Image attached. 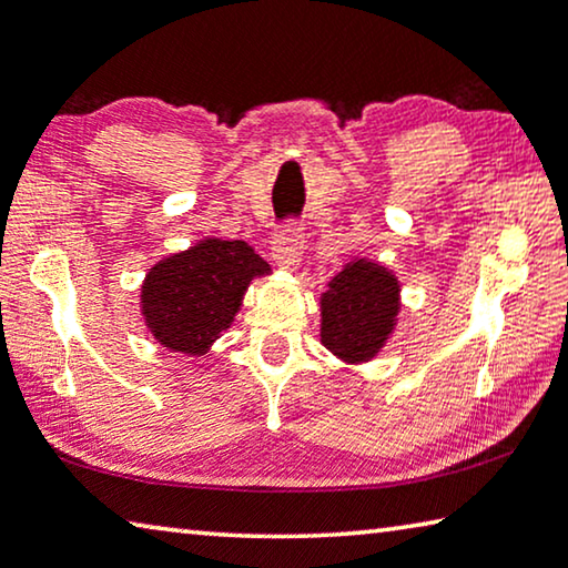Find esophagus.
I'll return each instance as SVG.
<instances>
[{
	"instance_id": "34e87169",
	"label": "esophagus",
	"mask_w": 568,
	"mask_h": 568,
	"mask_svg": "<svg viewBox=\"0 0 568 568\" xmlns=\"http://www.w3.org/2000/svg\"><path fill=\"white\" fill-rule=\"evenodd\" d=\"M303 242H305L303 224L295 220H287L275 237V247H273L275 263L285 270L298 267L301 255H303Z\"/></svg>"
}]
</instances>
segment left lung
<instances>
[{
	"instance_id": "1",
	"label": "left lung",
	"mask_w": 568,
	"mask_h": 568,
	"mask_svg": "<svg viewBox=\"0 0 568 568\" xmlns=\"http://www.w3.org/2000/svg\"><path fill=\"white\" fill-rule=\"evenodd\" d=\"M399 281L392 270L358 257L321 293V344L346 364H364L389 341L399 316Z\"/></svg>"
}]
</instances>
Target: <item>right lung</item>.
<instances>
[{"mask_svg": "<svg viewBox=\"0 0 568 568\" xmlns=\"http://www.w3.org/2000/svg\"><path fill=\"white\" fill-rule=\"evenodd\" d=\"M270 265L242 240L206 237L149 270L141 313L161 346L204 356L235 321L250 283Z\"/></svg>", "mask_w": 568, "mask_h": 568, "instance_id": "obj_1", "label": "right lung"}]
</instances>
